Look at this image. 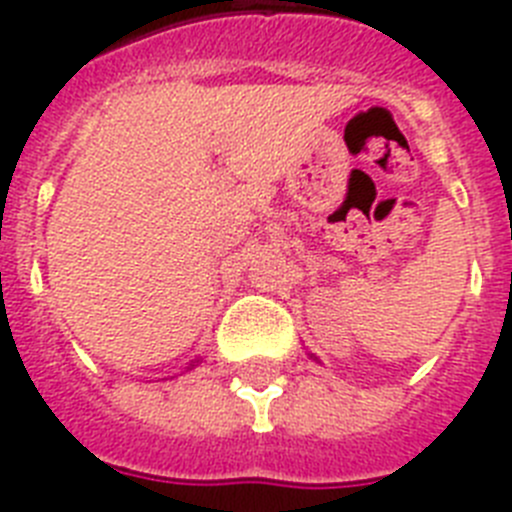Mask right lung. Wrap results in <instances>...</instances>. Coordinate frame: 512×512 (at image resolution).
Wrapping results in <instances>:
<instances>
[{"instance_id":"obj_1","label":"right lung","mask_w":512,"mask_h":512,"mask_svg":"<svg viewBox=\"0 0 512 512\" xmlns=\"http://www.w3.org/2000/svg\"><path fill=\"white\" fill-rule=\"evenodd\" d=\"M192 365H195V363H190V368H192Z\"/></svg>"}]
</instances>
